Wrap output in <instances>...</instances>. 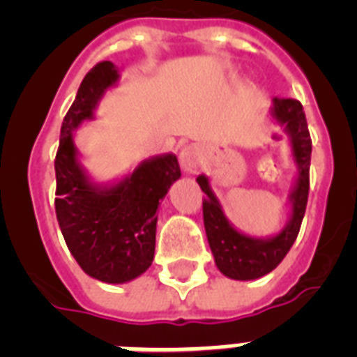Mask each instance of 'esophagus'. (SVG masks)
<instances>
[{
  "label": "esophagus",
  "mask_w": 357,
  "mask_h": 357,
  "mask_svg": "<svg viewBox=\"0 0 357 357\" xmlns=\"http://www.w3.org/2000/svg\"><path fill=\"white\" fill-rule=\"evenodd\" d=\"M179 165L185 172L196 174L202 167V150L196 144H187L179 151Z\"/></svg>",
  "instance_id": "esophagus-1"
}]
</instances>
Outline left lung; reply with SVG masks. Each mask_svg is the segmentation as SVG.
Wrapping results in <instances>:
<instances>
[{
  "mask_svg": "<svg viewBox=\"0 0 357 357\" xmlns=\"http://www.w3.org/2000/svg\"><path fill=\"white\" fill-rule=\"evenodd\" d=\"M271 120L285 131L291 144L294 178L289 190V218L278 234L268 237H252L231 224L222 204L211 189V179L200 174L196 181L206 192L204 198V226L215 265L226 278L248 282L272 272L287 255L298 237L310 195L311 139L302 103L291 98H274Z\"/></svg>",
  "mask_w": 357,
  "mask_h": 357,
  "instance_id": "left-lung-1",
  "label": "left lung"
}]
</instances>
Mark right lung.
<instances>
[{"label":"right lung","mask_w":357,"mask_h":357,"mask_svg":"<svg viewBox=\"0 0 357 357\" xmlns=\"http://www.w3.org/2000/svg\"><path fill=\"white\" fill-rule=\"evenodd\" d=\"M119 81V68L111 61L96 64L85 75L64 116L55 157V213L66 246L85 274L113 285L131 282L150 268L157 209L181 178L174 153L144 159L107 183L94 181L83 167L74 133L83 122L96 119L102 98Z\"/></svg>","instance_id":"1"}]
</instances>
